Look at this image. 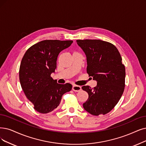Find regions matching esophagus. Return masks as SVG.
Returning <instances> with one entry per match:
<instances>
[{
    "instance_id": "1",
    "label": "esophagus",
    "mask_w": 146,
    "mask_h": 146,
    "mask_svg": "<svg viewBox=\"0 0 146 146\" xmlns=\"http://www.w3.org/2000/svg\"><path fill=\"white\" fill-rule=\"evenodd\" d=\"M74 92H79L81 90V87L77 85H73L72 86V89Z\"/></svg>"
}]
</instances>
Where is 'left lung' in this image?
Wrapping results in <instances>:
<instances>
[{
    "label": "left lung",
    "instance_id": "1",
    "mask_svg": "<svg viewBox=\"0 0 146 146\" xmlns=\"http://www.w3.org/2000/svg\"><path fill=\"white\" fill-rule=\"evenodd\" d=\"M77 42L86 54L87 74L97 82L93 89L82 87L89 95L83 108L92 115L106 114L118 103L125 89V68L120 54L113 44L100 39Z\"/></svg>",
    "mask_w": 146,
    "mask_h": 146
}]
</instances>
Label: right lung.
<instances>
[{"instance_id": "right-lung-1", "label": "right lung", "mask_w": 146, "mask_h": 146, "mask_svg": "<svg viewBox=\"0 0 146 146\" xmlns=\"http://www.w3.org/2000/svg\"><path fill=\"white\" fill-rule=\"evenodd\" d=\"M72 42L44 40L31 46L23 57L19 71L21 86L34 109L40 113L46 114L56 109L64 93L72 89L69 83L58 84L51 74L55 72L58 55Z\"/></svg>"}]
</instances>
